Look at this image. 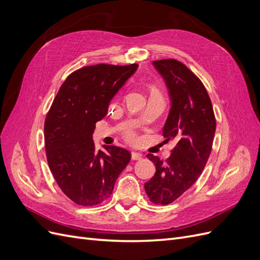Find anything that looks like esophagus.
I'll list each match as a JSON object with an SVG mask.
<instances>
[{"label": "esophagus", "instance_id": "34e87169", "mask_svg": "<svg viewBox=\"0 0 260 260\" xmlns=\"http://www.w3.org/2000/svg\"><path fill=\"white\" fill-rule=\"evenodd\" d=\"M131 158L133 160H139L142 158V154L139 153V152H131Z\"/></svg>", "mask_w": 260, "mask_h": 260}]
</instances>
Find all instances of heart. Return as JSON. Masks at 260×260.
Instances as JSON below:
<instances>
[{"label":"heart","mask_w":260,"mask_h":260,"mask_svg":"<svg viewBox=\"0 0 260 260\" xmlns=\"http://www.w3.org/2000/svg\"><path fill=\"white\" fill-rule=\"evenodd\" d=\"M152 92H157V93H158V91H157L156 88H152Z\"/></svg>","instance_id":"1"}]
</instances>
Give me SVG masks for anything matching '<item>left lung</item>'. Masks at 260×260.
I'll return each mask as SVG.
<instances>
[{
    "label": "left lung",
    "mask_w": 260,
    "mask_h": 260,
    "mask_svg": "<svg viewBox=\"0 0 260 260\" xmlns=\"http://www.w3.org/2000/svg\"><path fill=\"white\" fill-rule=\"evenodd\" d=\"M153 65L168 89L170 111L162 135L176 140L166 162L147 154L156 167L144 184L153 203L167 205L176 201L199 179L208 160L216 131V119L208 93L190 69L176 59L154 60Z\"/></svg>",
    "instance_id": "left-lung-1"
}]
</instances>
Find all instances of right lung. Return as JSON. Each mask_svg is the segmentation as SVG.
Masks as SVG:
<instances>
[{
  "mask_svg": "<svg viewBox=\"0 0 260 260\" xmlns=\"http://www.w3.org/2000/svg\"><path fill=\"white\" fill-rule=\"evenodd\" d=\"M138 64L86 66L70 74L55 96L44 123L49 167L58 186L78 205L93 206L111 196L116 180L130 161L129 151L103 145L96 151L95 123Z\"/></svg>",
  "mask_w": 260,
  "mask_h": 260,
  "instance_id": "add662e5",
  "label": "right lung"
}]
</instances>
